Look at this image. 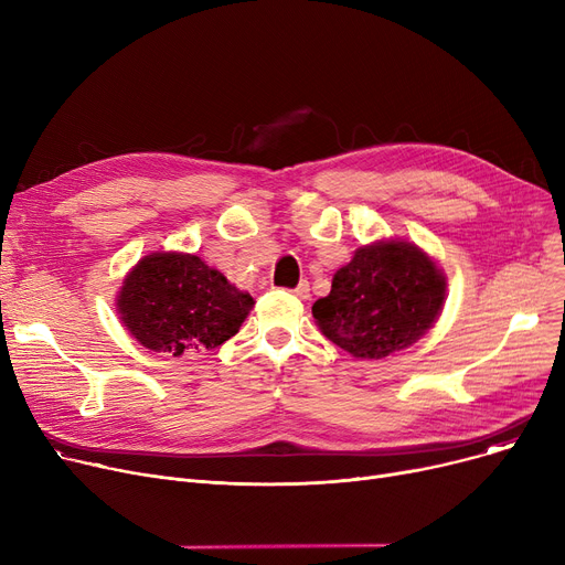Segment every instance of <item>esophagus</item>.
<instances>
[{
  "instance_id": "obj_1",
  "label": "esophagus",
  "mask_w": 565,
  "mask_h": 565,
  "mask_svg": "<svg viewBox=\"0 0 565 565\" xmlns=\"http://www.w3.org/2000/svg\"><path fill=\"white\" fill-rule=\"evenodd\" d=\"M309 290H311V288H309V281L305 279V281H300V284H298V288H295L292 292H295V295H298V298H300V300H309Z\"/></svg>"
}]
</instances>
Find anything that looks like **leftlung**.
I'll return each instance as SVG.
<instances>
[{"label": "left lung", "instance_id": "8db88e82", "mask_svg": "<svg viewBox=\"0 0 565 565\" xmlns=\"http://www.w3.org/2000/svg\"><path fill=\"white\" fill-rule=\"evenodd\" d=\"M447 300V277L417 245L380 241L339 267L311 311L320 332L358 360H382L419 341Z\"/></svg>", "mask_w": 565, "mask_h": 565}]
</instances>
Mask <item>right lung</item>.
Returning a JSON list of instances; mask_svg holds the SVG:
<instances>
[{
  "label": "right lung",
  "instance_id": "1",
  "mask_svg": "<svg viewBox=\"0 0 565 565\" xmlns=\"http://www.w3.org/2000/svg\"><path fill=\"white\" fill-rule=\"evenodd\" d=\"M254 298L194 254L143 256L118 290L126 330L148 350L181 354L213 350L237 334Z\"/></svg>",
  "mask_w": 565,
  "mask_h": 565
}]
</instances>
